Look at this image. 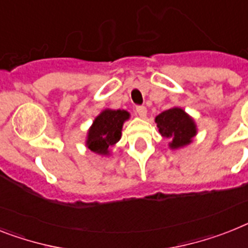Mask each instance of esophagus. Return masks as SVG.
Listing matches in <instances>:
<instances>
[{"label": "esophagus", "mask_w": 248, "mask_h": 248, "mask_svg": "<svg viewBox=\"0 0 248 248\" xmlns=\"http://www.w3.org/2000/svg\"><path fill=\"white\" fill-rule=\"evenodd\" d=\"M136 112H137V114L140 116V117H142V118L146 117V113H147L146 107H143V106H137Z\"/></svg>", "instance_id": "obj_1"}]
</instances>
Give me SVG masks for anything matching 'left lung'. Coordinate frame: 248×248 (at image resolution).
<instances>
[{"instance_id": "obj_1", "label": "left lung", "mask_w": 248, "mask_h": 248, "mask_svg": "<svg viewBox=\"0 0 248 248\" xmlns=\"http://www.w3.org/2000/svg\"><path fill=\"white\" fill-rule=\"evenodd\" d=\"M155 122L161 136L170 140L169 146L171 149H179L189 145L193 137L197 135L194 120L179 107L161 112L159 116H156Z\"/></svg>"}]
</instances>
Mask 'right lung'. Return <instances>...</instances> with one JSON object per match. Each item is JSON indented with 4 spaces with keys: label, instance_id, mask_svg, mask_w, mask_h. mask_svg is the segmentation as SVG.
Here are the masks:
<instances>
[{
    "label": "right lung",
    "instance_id": "add662e5",
    "mask_svg": "<svg viewBox=\"0 0 248 248\" xmlns=\"http://www.w3.org/2000/svg\"><path fill=\"white\" fill-rule=\"evenodd\" d=\"M130 113L124 109H105L95 117L87 136V147L99 155H108L109 149L121 139V131Z\"/></svg>",
    "mask_w": 248,
    "mask_h": 248
}]
</instances>
